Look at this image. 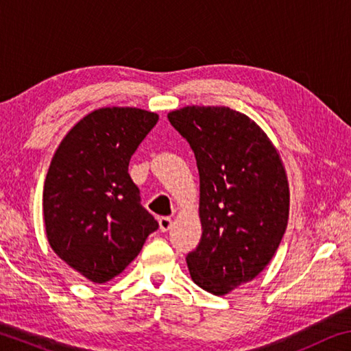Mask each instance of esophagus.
<instances>
[{
	"label": "esophagus",
	"instance_id": "esophagus-1",
	"mask_svg": "<svg viewBox=\"0 0 351 351\" xmlns=\"http://www.w3.org/2000/svg\"><path fill=\"white\" fill-rule=\"evenodd\" d=\"M170 228H171V218H169V216H162V218H159V230L167 232Z\"/></svg>",
	"mask_w": 351,
	"mask_h": 351
}]
</instances>
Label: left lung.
<instances>
[{
  "mask_svg": "<svg viewBox=\"0 0 351 351\" xmlns=\"http://www.w3.org/2000/svg\"><path fill=\"white\" fill-rule=\"evenodd\" d=\"M199 170L202 237L187 254L193 282L216 296L250 282L275 256L289 222L284 162L267 133L224 106H187L169 114Z\"/></svg>",
  "mask_w": 351,
  "mask_h": 351,
  "instance_id": "8db88e82",
  "label": "left lung"
}]
</instances>
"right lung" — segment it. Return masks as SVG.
Returning <instances> with one entry per match:
<instances>
[{
  "label": "right lung",
  "instance_id": "1",
  "mask_svg": "<svg viewBox=\"0 0 351 351\" xmlns=\"http://www.w3.org/2000/svg\"><path fill=\"white\" fill-rule=\"evenodd\" d=\"M158 113L103 107L78 121L56 149L43 192L52 250L97 284L118 276L158 228L129 175L138 145Z\"/></svg>",
  "mask_w": 351,
  "mask_h": 351
}]
</instances>
